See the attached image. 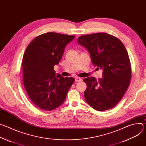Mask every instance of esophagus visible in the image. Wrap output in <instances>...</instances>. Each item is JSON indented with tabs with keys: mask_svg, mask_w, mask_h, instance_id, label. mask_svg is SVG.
Here are the masks:
<instances>
[{
	"mask_svg": "<svg viewBox=\"0 0 146 146\" xmlns=\"http://www.w3.org/2000/svg\"><path fill=\"white\" fill-rule=\"evenodd\" d=\"M82 81V79L80 77H76L75 78V81L76 82H80V81Z\"/></svg>",
	"mask_w": 146,
	"mask_h": 146,
	"instance_id": "1",
	"label": "esophagus"
}]
</instances>
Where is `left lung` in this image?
Masks as SVG:
<instances>
[{
    "mask_svg": "<svg viewBox=\"0 0 146 146\" xmlns=\"http://www.w3.org/2000/svg\"><path fill=\"white\" fill-rule=\"evenodd\" d=\"M77 40L89 51L93 65L103 69V78L98 81L94 77L83 79L87 84L85 99L96 110L110 109L129 86L131 66L128 52L119 39L106 33L81 36Z\"/></svg>",
    "mask_w": 146,
    "mask_h": 146,
    "instance_id": "left-lung-1",
    "label": "left lung"
}]
</instances>
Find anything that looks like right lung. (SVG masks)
Wrapping results in <instances>:
<instances>
[{
    "instance_id": "obj_1",
    "label": "right lung",
    "mask_w": 146,
    "mask_h": 146,
    "mask_svg": "<svg viewBox=\"0 0 146 146\" xmlns=\"http://www.w3.org/2000/svg\"><path fill=\"white\" fill-rule=\"evenodd\" d=\"M75 36L48 32L37 36L28 46L23 59V82L33 104L47 111L64 103L74 82L73 77L55 75L54 65Z\"/></svg>"
}]
</instances>
